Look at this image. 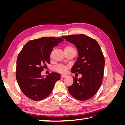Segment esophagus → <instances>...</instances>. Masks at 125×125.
Here are the masks:
<instances>
[{
  "mask_svg": "<svg viewBox=\"0 0 125 125\" xmlns=\"http://www.w3.org/2000/svg\"><path fill=\"white\" fill-rule=\"evenodd\" d=\"M67 77V75H65V74H62V75H61V78H66Z\"/></svg>",
  "mask_w": 125,
  "mask_h": 125,
  "instance_id": "1",
  "label": "esophagus"
}]
</instances>
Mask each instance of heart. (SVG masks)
Returning a JSON list of instances; mask_svg holds the SVG:
<instances>
[{
	"label": "heart",
	"instance_id": "b5f03b06",
	"mask_svg": "<svg viewBox=\"0 0 125 125\" xmlns=\"http://www.w3.org/2000/svg\"><path fill=\"white\" fill-rule=\"evenodd\" d=\"M70 50H75V48L71 45H68L65 47V51H70ZM54 70L60 73H65L66 72L68 67L65 65H59L54 67Z\"/></svg>",
	"mask_w": 125,
	"mask_h": 125
}]
</instances>
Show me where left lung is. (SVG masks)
I'll list each match as a JSON object with an SVG mask.
<instances>
[{
	"mask_svg": "<svg viewBox=\"0 0 125 125\" xmlns=\"http://www.w3.org/2000/svg\"><path fill=\"white\" fill-rule=\"evenodd\" d=\"M77 47L79 57L71 69L72 73L82 74L73 83L68 91L75 99L86 101L92 97L101 86L103 78L105 59L99 44L84 34L62 36Z\"/></svg>",
	"mask_w": 125,
	"mask_h": 125,
	"instance_id": "8db88e82",
	"label": "left lung"
}]
</instances>
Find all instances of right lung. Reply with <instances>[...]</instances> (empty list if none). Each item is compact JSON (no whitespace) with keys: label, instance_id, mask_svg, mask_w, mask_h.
Here are the masks:
<instances>
[{"label":"right lung","instance_id":"add662e5","mask_svg":"<svg viewBox=\"0 0 125 125\" xmlns=\"http://www.w3.org/2000/svg\"><path fill=\"white\" fill-rule=\"evenodd\" d=\"M63 40L60 37H43L30 41L23 46L17 60L16 79L24 95L40 101L50 95L60 74L52 73L46 77L41 72L50 63L53 48Z\"/></svg>","mask_w":125,"mask_h":125}]
</instances>
